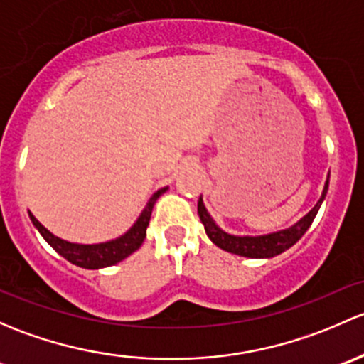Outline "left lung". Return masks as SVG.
Masks as SVG:
<instances>
[{
  "label": "left lung",
  "mask_w": 364,
  "mask_h": 364,
  "mask_svg": "<svg viewBox=\"0 0 364 364\" xmlns=\"http://www.w3.org/2000/svg\"><path fill=\"white\" fill-rule=\"evenodd\" d=\"M328 183L329 182H326L322 196L321 200L317 201L316 207L310 210L299 223H296L293 228H289V230L264 235V237H233V235L224 233V231L213 223L212 217L208 215L201 198L200 201H198V215H200L201 223H203L208 238L223 250H228V252L237 254V256L243 257H273L277 256V254H282L284 250H287L289 247H293L294 243L306 233V230H309L310 224L316 219L317 212H319L326 193H328Z\"/></svg>",
  "instance_id": "1"
}]
</instances>
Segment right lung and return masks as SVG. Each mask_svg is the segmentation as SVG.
Here are the masks:
<instances>
[{
	"label": "right lung",
	"instance_id": "1",
	"mask_svg": "<svg viewBox=\"0 0 364 364\" xmlns=\"http://www.w3.org/2000/svg\"><path fill=\"white\" fill-rule=\"evenodd\" d=\"M164 191H166V187L157 191L154 196L149 200L147 207H145L141 215L138 217V220L134 223V226L131 228L126 235H122V237L117 240H112V242L96 243V245H78V243L65 242V240L54 237L48 230H45L33 213H29V217H31L33 224H35L36 230L40 231V235L47 240L48 245H50L55 252L61 254L66 261H70L71 264L80 266V268L98 269L105 268V266L117 264L119 261L126 259V257L131 256L134 250L140 249V245L145 240V235H147V226L149 220H151L152 208H154L157 198H159Z\"/></svg>",
	"mask_w": 364,
	"mask_h": 364
}]
</instances>
